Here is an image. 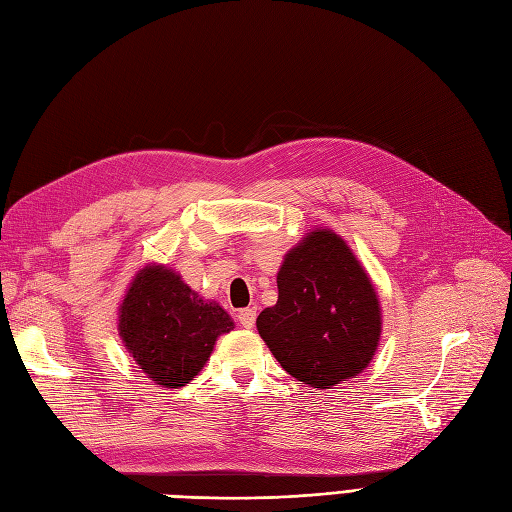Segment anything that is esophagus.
Instances as JSON below:
<instances>
[{"label": "esophagus", "mask_w": 512, "mask_h": 512, "mask_svg": "<svg viewBox=\"0 0 512 512\" xmlns=\"http://www.w3.org/2000/svg\"><path fill=\"white\" fill-rule=\"evenodd\" d=\"M237 320L243 329H252L256 324V309L254 307H245L237 314Z\"/></svg>", "instance_id": "34e87169"}]
</instances>
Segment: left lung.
I'll return each instance as SVG.
<instances>
[{
    "label": "left lung",
    "mask_w": 512,
    "mask_h": 512,
    "mask_svg": "<svg viewBox=\"0 0 512 512\" xmlns=\"http://www.w3.org/2000/svg\"><path fill=\"white\" fill-rule=\"evenodd\" d=\"M256 329L292 378L322 391L374 359L382 309L350 245L331 228H316L284 256L277 303L262 309Z\"/></svg>",
    "instance_id": "1"
}]
</instances>
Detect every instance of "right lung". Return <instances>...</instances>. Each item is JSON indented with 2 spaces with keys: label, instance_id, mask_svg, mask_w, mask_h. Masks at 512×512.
Returning a JSON list of instances; mask_svg holds the SVG:
<instances>
[{
  "label": "right lung",
  "instance_id": "add662e5",
  "mask_svg": "<svg viewBox=\"0 0 512 512\" xmlns=\"http://www.w3.org/2000/svg\"><path fill=\"white\" fill-rule=\"evenodd\" d=\"M235 329L226 309L203 299L166 265L143 267L117 309V331L138 369L179 389L205 367L215 342Z\"/></svg>",
  "mask_w": 512,
  "mask_h": 512
}]
</instances>
